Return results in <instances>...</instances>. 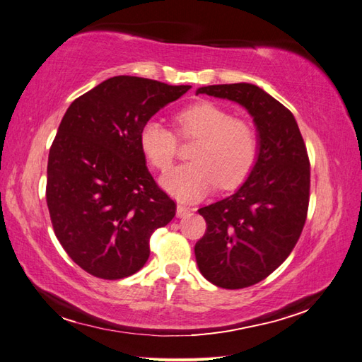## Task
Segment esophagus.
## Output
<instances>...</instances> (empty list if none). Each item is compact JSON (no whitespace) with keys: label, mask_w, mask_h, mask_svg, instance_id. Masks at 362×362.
<instances>
[{"label":"esophagus","mask_w":362,"mask_h":362,"mask_svg":"<svg viewBox=\"0 0 362 362\" xmlns=\"http://www.w3.org/2000/svg\"><path fill=\"white\" fill-rule=\"evenodd\" d=\"M191 211V209L188 205H185V204H182V202H179L177 204V216L179 218H182V216H187V214Z\"/></svg>","instance_id":"obj_1"}]
</instances>
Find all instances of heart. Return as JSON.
I'll return each instance as SVG.
<instances>
[{"instance_id": "1", "label": "heart", "mask_w": 362, "mask_h": 362, "mask_svg": "<svg viewBox=\"0 0 362 362\" xmlns=\"http://www.w3.org/2000/svg\"><path fill=\"white\" fill-rule=\"evenodd\" d=\"M177 134L197 138L189 163L180 165L161 179L168 193L183 201L205 196L219 183L232 189L247 179L259 153V138L249 121L233 118L224 107L210 101L196 103L175 115ZM146 160L158 171L173 165L177 135L157 118L144 122L138 135Z\"/></svg>"}]
</instances>
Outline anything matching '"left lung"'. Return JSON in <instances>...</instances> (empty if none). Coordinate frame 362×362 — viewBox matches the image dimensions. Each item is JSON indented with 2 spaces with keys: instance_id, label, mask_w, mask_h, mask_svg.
Here are the masks:
<instances>
[{
  "instance_id": "1",
  "label": "left lung",
  "mask_w": 362,
  "mask_h": 362,
  "mask_svg": "<svg viewBox=\"0 0 362 362\" xmlns=\"http://www.w3.org/2000/svg\"><path fill=\"white\" fill-rule=\"evenodd\" d=\"M197 95L241 104L255 121L259 153L235 194L199 209L205 235L194 245L199 271L224 289L252 286L296 247L308 214L310 158L286 107L252 83H222Z\"/></svg>"
}]
</instances>
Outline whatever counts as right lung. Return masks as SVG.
Wrapping results in <instances>:
<instances>
[{
  "mask_svg": "<svg viewBox=\"0 0 362 362\" xmlns=\"http://www.w3.org/2000/svg\"><path fill=\"white\" fill-rule=\"evenodd\" d=\"M189 86L115 76L74 99L48 157L46 204L59 243L90 275L119 280L140 271L149 240L177 205L151 175L140 129Z\"/></svg>",
  "mask_w": 362,
  "mask_h": 362,
  "instance_id": "obj_1",
  "label": "right lung"
}]
</instances>
